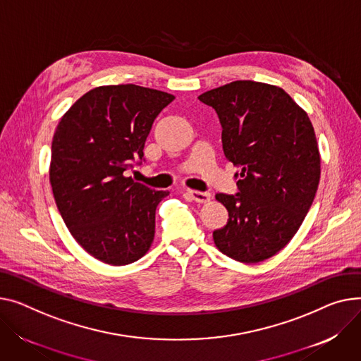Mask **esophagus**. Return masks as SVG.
Segmentation results:
<instances>
[{
	"label": "esophagus",
	"mask_w": 361,
	"mask_h": 361,
	"mask_svg": "<svg viewBox=\"0 0 361 361\" xmlns=\"http://www.w3.org/2000/svg\"><path fill=\"white\" fill-rule=\"evenodd\" d=\"M187 195L195 200L196 203H207L210 202V195L204 193V191H196V190H187Z\"/></svg>",
	"instance_id": "esophagus-1"
}]
</instances>
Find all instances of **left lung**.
Listing matches in <instances>:
<instances>
[{
	"mask_svg": "<svg viewBox=\"0 0 361 361\" xmlns=\"http://www.w3.org/2000/svg\"><path fill=\"white\" fill-rule=\"evenodd\" d=\"M214 109L238 193L216 195L229 214L213 232L229 258L254 264L277 254L302 225L315 199L321 158L307 114L284 90L233 81L199 95Z\"/></svg>",
	"mask_w": 361,
	"mask_h": 361,
	"instance_id": "1",
	"label": "left lung"
}]
</instances>
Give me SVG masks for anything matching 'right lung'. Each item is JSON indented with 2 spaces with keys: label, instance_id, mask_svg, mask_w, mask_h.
<instances>
[{
  "label": "right lung",
  "instance_id": "add662e5",
  "mask_svg": "<svg viewBox=\"0 0 361 361\" xmlns=\"http://www.w3.org/2000/svg\"><path fill=\"white\" fill-rule=\"evenodd\" d=\"M174 99L135 84L97 87L54 135L49 178L59 213L75 241L111 266L137 261L154 241L157 206L170 193L125 171L143 161L154 120Z\"/></svg>",
  "mask_w": 361,
  "mask_h": 361
}]
</instances>
